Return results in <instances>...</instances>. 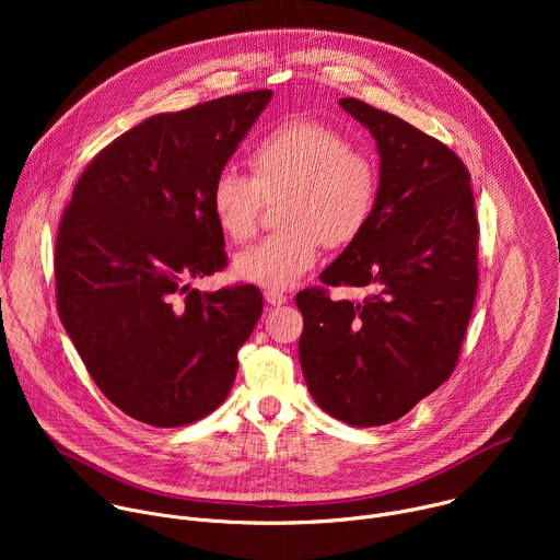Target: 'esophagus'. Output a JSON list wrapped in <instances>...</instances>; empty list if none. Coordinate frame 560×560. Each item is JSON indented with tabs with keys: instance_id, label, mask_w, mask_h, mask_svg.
I'll return each instance as SVG.
<instances>
[{
	"instance_id": "34e87169",
	"label": "esophagus",
	"mask_w": 560,
	"mask_h": 560,
	"mask_svg": "<svg viewBox=\"0 0 560 560\" xmlns=\"http://www.w3.org/2000/svg\"><path fill=\"white\" fill-rule=\"evenodd\" d=\"M264 296H266V301H268L270 305H283V303L288 301V294H283V292H279V290H266Z\"/></svg>"
}]
</instances>
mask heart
Masks as SVG:
<instances>
[{
    "label": "heart",
    "instance_id": "b5f03b06",
    "mask_svg": "<svg viewBox=\"0 0 560 560\" xmlns=\"http://www.w3.org/2000/svg\"><path fill=\"white\" fill-rule=\"evenodd\" d=\"M253 177L223 168L210 186L217 228L242 244L255 234L266 199L279 201L283 228L234 259L238 279L268 290L292 288L318 261L322 246L343 248L370 223L381 173L376 159L318 119H288L250 152Z\"/></svg>",
    "mask_w": 560,
    "mask_h": 560
}]
</instances>
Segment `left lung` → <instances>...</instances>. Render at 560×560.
Masks as SVG:
<instances>
[{
  "mask_svg": "<svg viewBox=\"0 0 560 560\" xmlns=\"http://www.w3.org/2000/svg\"><path fill=\"white\" fill-rule=\"evenodd\" d=\"M339 104L376 139L381 188L365 230L318 279L372 294L299 292V361L318 408L372 428L408 415L454 372L478 288V221L456 152L361 100Z\"/></svg>",
  "mask_w": 560,
  "mask_h": 560,
  "instance_id": "obj_1",
  "label": "left lung"
}]
</instances>
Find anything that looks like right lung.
I'll return each instance as SVG.
<instances>
[{
	"label": "right lung",
	"instance_id": "add662e5",
	"mask_svg": "<svg viewBox=\"0 0 560 560\" xmlns=\"http://www.w3.org/2000/svg\"><path fill=\"white\" fill-rule=\"evenodd\" d=\"M272 91L225 95L130 128L79 177L55 244L61 324L124 415L179 428L217 410L255 330V285L190 288L228 261L210 186Z\"/></svg>",
	"mask_w": 560,
	"mask_h": 560
}]
</instances>
